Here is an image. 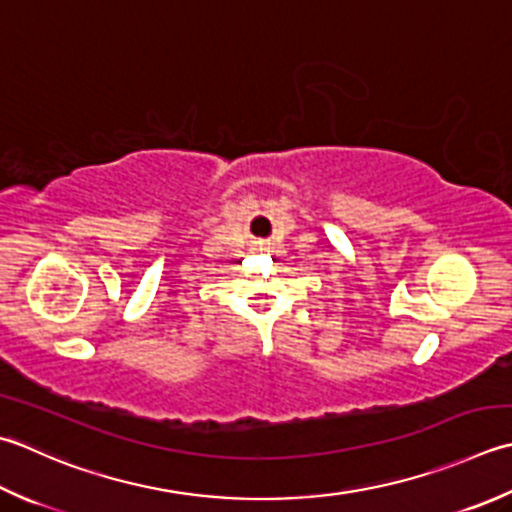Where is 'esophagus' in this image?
I'll return each mask as SVG.
<instances>
[{"mask_svg": "<svg viewBox=\"0 0 512 512\" xmlns=\"http://www.w3.org/2000/svg\"><path fill=\"white\" fill-rule=\"evenodd\" d=\"M259 248H264V244H262V242H259Z\"/></svg>", "mask_w": 512, "mask_h": 512, "instance_id": "esophagus-1", "label": "esophagus"}]
</instances>
